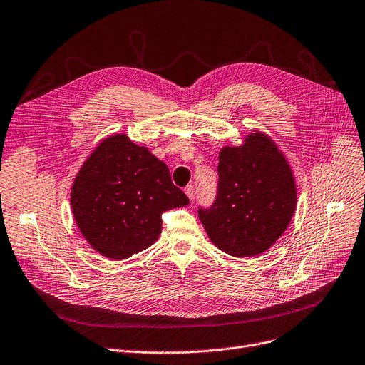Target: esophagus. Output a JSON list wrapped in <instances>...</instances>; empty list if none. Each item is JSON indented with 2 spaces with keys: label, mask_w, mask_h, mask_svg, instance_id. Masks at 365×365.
Returning a JSON list of instances; mask_svg holds the SVG:
<instances>
[{
  "label": "esophagus",
  "mask_w": 365,
  "mask_h": 365,
  "mask_svg": "<svg viewBox=\"0 0 365 365\" xmlns=\"http://www.w3.org/2000/svg\"><path fill=\"white\" fill-rule=\"evenodd\" d=\"M185 194L187 195L189 200H194V197H195V189H194V186H192V185H187V186L185 187Z\"/></svg>",
  "instance_id": "esophagus-1"
}]
</instances>
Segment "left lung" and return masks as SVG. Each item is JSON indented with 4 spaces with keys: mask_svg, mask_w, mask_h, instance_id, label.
I'll return each mask as SVG.
<instances>
[{
    "mask_svg": "<svg viewBox=\"0 0 365 365\" xmlns=\"http://www.w3.org/2000/svg\"><path fill=\"white\" fill-rule=\"evenodd\" d=\"M217 195L198 209L210 242L237 258L257 257L280 239L297 207V187L287 158L262 133L219 152Z\"/></svg>",
    "mask_w": 365,
    "mask_h": 365,
    "instance_id": "left-lung-1",
    "label": "left lung"
}]
</instances>
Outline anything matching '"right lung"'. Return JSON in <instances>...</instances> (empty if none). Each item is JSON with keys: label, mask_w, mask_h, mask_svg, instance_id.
<instances>
[{"label": "right lung", "mask_w": 365, "mask_h": 365, "mask_svg": "<svg viewBox=\"0 0 365 365\" xmlns=\"http://www.w3.org/2000/svg\"><path fill=\"white\" fill-rule=\"evenodd\" d=\"M168 167L125 134L104 138L71 187V210L86 242L110 259H126L152 246L163 213L187 205Z\"/></svg>", "instance_id": "add662e5"}]
</instances>
